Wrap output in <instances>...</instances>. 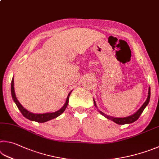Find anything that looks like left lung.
<instances>
[{
  "instance_id": "1",
  "label": "left lung",
  "mask_w": 159,
  "mask_h": 159,
  "mask_svg": "<svg viewBox=\"0 0 159 159\" xmlns=\"http://www.w3.org/2000/svg\"><path fill=\"white\" fill-rule=\"evenodd\" d=\"M150 88H149V92H148V99L145 101V102L143 103V105L141 106V108L138 110V111L134 113V115H130L129 117H123V118H115V117H110L108 116L107 115H106L102 112V111H99V112L103 116H105L106 118H108L109 120H111L113 121L114 122L118 124V125H125V124H130V123H133L135 121H136L138 118L140 117V115L142 114V112H143L144 109L145 108V107L149 102V99H150ZM94 106L97 107V105H96V103H95V101L94 100Z\"/></svg>"
}]
</instances>
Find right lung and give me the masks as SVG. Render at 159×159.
Returning <instances> with one entry per match:
<instances>
[{
	"mask_svg": "<svg viewBox=\"0 0 159 159\" xmlns=\"http://www.w3.org/2000/svg\"><path fill=\"white\" fill-rule=\"evenodd\" d=\"M11 97H12V99L14 100V102H15L16 105L17 106V107H18L19 111H21L22 115H24V116L25 118H27V119H28V120H30L31 121H35V122H40V123L47 122V121L51 120L52 119H54V118L58 117L59 115H61L62 112L65 111L66 108H67V106L68 105V102H69V98H70V94H71V92H70V93L68 94L67 100H66V102L65 103V105L63 106V107L60 108L59 111H57L56 112H50V113L34 114V113H32V112H30L29 111H28L27 110H25L21 106V103H19V101L17 100L16 97V95H15V92H14V79H12V80H11Z\"/></svg>",
	"mask_w": 159,
	"mask_h": 159,
	"instance_id": "1",
	"label": "right lung"
}]
</instances>
